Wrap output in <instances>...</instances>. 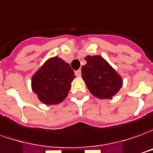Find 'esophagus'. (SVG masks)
Listing matches in <instances>:
<instances>
[{
	"instance_id": "1",
	"label": "esophagus",
	"mask_w": 153,
	"mask_h": 153,
	"mask_svg": "<svg viewBox=\"0 0 153 153\" xmlns=\"http://www.w3.org/2000/svg\"><path fill=\"white\" fill-rule=\"evenodd\" d=\"M75 74H76L78 77L81 76V70H80V69H79V70L75 71Z\"/></svg>"
}]
</instances>
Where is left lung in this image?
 <instances>
[{
	"instance_id": "1",
	"label": "left lung",
	"mask_w": 153,
	"mask_h": 153,
	"mask_svg": "<svg viewBox=\"0 0 153 153\" xmlns=\"http://www.w3.org/2000/svg\"><path fill=\"white\" fill-rule=\"evenodd\" d=\"M81 68L82 78L91 94L100 99H111L120 90L122 79L100 56H87Z\"/></svg>"
}]
</instances>
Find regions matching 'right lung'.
I'll use <instances>...</instances> for the list:
<instances>
[{
    "label": "right lung",
    "mask_w": 153,
    "mask_h": 153,
    "mask_svg": "<svg viewBox=\"0 0 153 153\" xmlns=\"http://www.w3.org/2000/svg\"><path fill=\"white\" fill-rule=\"evenodd\" d=\"M75 78L70 65L59 57L48 59L32 79L33 92L46 105H56L67 97Z\"/></svg>",
    "instance_id": "obj_1"
}]
</instances>
